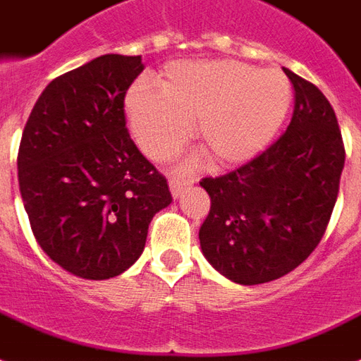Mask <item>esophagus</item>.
Wrapping results in <instances>:
<instances>
[{
    "label": "esophagus",
    "mask_w": 361,
    "mask_h": 361,
    "mask_svg": "<svg viewBox=\"0 0 361 361\" xmlns=\"http://www.w3.org/2000/svg\"><path fill=\"white\" fill-rule=\"evenodd\" d=\"M190 184H192L190 178H171V180H169V188H171L173 197H178L184 190L188 188Z\"/></svg>",
    "instance_id": "34e87169"
}]
</instances>
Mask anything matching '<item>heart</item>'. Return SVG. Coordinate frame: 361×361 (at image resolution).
<instances>
[{"mask_svg":"<svg viewBox=\"0 0 361 361\" xmlns=\"http://www.w3.org/2000/svg\"><path fill=\"white\" fill-rule=\"evenodd\" d=\"M160 88L139 85L126 99L131 131L156 161L180 152L195 120L212 164L250 160L275 137L292 103V86L282 71H259L233 60L169 66Z\"/></svg>","mask_w":361,"mask_h":361,"instance_id":"heart-1","label":"heart"}]
</instances>
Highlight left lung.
I'll list each match as a JSON object with an SVG mask.
<instances>
[{
    "instance_id": "8db88e82",
    "label": "left lung",
    "mask_w": 361,
    "mask_h": 361,
    "mask_svg": "<svg viewBox=\"0 0 361 361\" xmlns=\"http://www.w3.org/2000/svg\"><path fill=\"white\" fill-rule=\"evenodd\" d=\"M294 86L286 131L252 160L201 178L211 209L200 228L201 250L239 284H262L305 262L331 219L345 142L322 92L282 67Z\"/></svg>"
}]
</instances>
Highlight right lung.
<instances>
[{
  "mask_svg": "<svg viewBox=\"0 0 361 361\" xmlns=\"http://www.w3.org/2000/svg\"><path fill=\"white\" fill-rule=\"evenodd\" d=\"M142 69L141 56L105 54L56 77L22 133L18 184L33 235L82 279L135 264L150 220L173 201L126 128V92Z\"/></svg>",
  "mask_w": 361,
  "mask_h": 361,
  "instance_id": "add662e5",
  "label": "right lung"
}]
</instances>
